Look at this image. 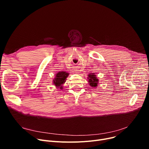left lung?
Segmentation results:
<instances>
[{
  "label": "left lung",
  "mask_w": 149,
  "mask_h": 149,
  "mask_svg": "<svg viewBox=\"0 0 149 149\" xmlns=\"http://www.w3.org/2000/svg\"><path fill=\"white\" fill-rule=\"evenodd\" d=\"M88 78L89 79L88 81H89V85L93 87V88H96L98 86L99 80L97 79V77L95 75V74L94 73H91L88 75Z\"/></svg>",
  "instance_id": "left-lung-1"
}]
</instances>
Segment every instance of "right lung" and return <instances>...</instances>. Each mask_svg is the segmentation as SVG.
Returning a JSON list of instances; mask_svg holds the SVG:
<instances>
[{
	"label": "right lung",
	"instance_id": "right-lung-1",
	"mask_svg": "<svg viewBox=\"0 0 149 149\" xmlns=\"http://www.w3.org/2000/svg\"><path fill=\"white\" fill-rule=\"evenodd\" d=\"M69 73L65 71H61L56 74V77L53 80V83L56 86L57 88L63 89L62 85L63 84L66 80V78L68 77Z\"/></svg>",
	"mask_w": 149,
	"mask_h": 149
}]
</instances>
